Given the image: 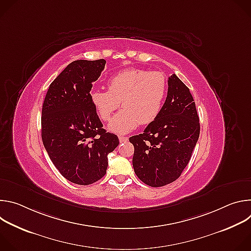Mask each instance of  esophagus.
<instances>
[{
    "instance_id": "obj_1",
    "label": "esophagus",
    "mask_w": 251,
    "mask_h": 251,
    "mask_svg": "<svg viewBox=\"0 0 251 251\" xmlns=\"http://www.w3.org/2000/svg\"><path fill=\"white\" fill-rule=\"evenodd\" d=\"M119 141H120V143H124V142H127V141H128V137H124V136H122V137H119Z\"/></svg>"
}]
</instances>
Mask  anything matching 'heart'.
Segmentation results:
<instances>
[{
  "instance_id": "heart-1",
  "label": "heart",
  "mask_w": 251,
  "mask_h": 251,
  "mask_svg": "<svg viewBox=\"0 0 251 251\" xmlns=\"http://www.w3.org/2000/svg\"><path fill=\"white\" fill-rule=\"evenodd\" d=\"M107 87L108 91H90L91 104L99 118L108 121L121 102L123 109L113 117L108 129L125 135L140 123L150 124L159 116L168 93V79L162 71L127 68L111 76Z\"/></svg>"
}]
</instances>
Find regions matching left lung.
Listing matches in <instances>:
<instances>
[{
	"label": "left lung",
	"mask_w": 251,
	"mask_h": 251,
	"mask_svg": "<svg viewBox=\"0 0 251 251\" xmlns=\"http://www.w3.org/2000/svg\"><path fill=\"white\" fill-rule=\"evenodd\" d=\"M200 136V122L190 89L176 75L168 79V94L159 116L134 145L133 168L140 180L154 188L173 183L189 164Z\"/></svg>",
	"instance_id": "obj_1"
}]
</instances>
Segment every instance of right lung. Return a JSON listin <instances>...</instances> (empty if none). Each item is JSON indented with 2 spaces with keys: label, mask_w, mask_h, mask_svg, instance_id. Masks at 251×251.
I'll return each instance as SVG.
<instances>
[{
  "label": "right lung",
  "mask_w": 251,
  "mask_h": 251,
  "mask_svg": "<svg viewBox=\"0 0 251 251\" xmlns=\"http://www.w3.org/2000/svg\"><path fill=\"white\" fill-rule=\"evenodd\" d=\"M106 60H75L50 83L42 111L44 146L59 173L74 184L91 185L106 174L118 137L106 132L89 93Z\"/></svg>",
  "instance_id": "add662e5"
}]
</instances>
